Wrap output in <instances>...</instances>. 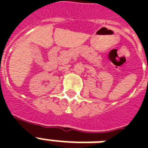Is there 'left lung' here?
Instances as JSON below:
<instances>
[{
    "label": "left lung",
    "instance_id": "1",
    "mask_svg": "<svg viewBox=\"0 0 148 148\" xmlns=\"http://www.w3.org/2000/svg\"><path fill=\"white\" fill-rule=\"evenodd\" d=\"M147 69H148V67H147Z\"/></svg>",
    "mask_w": 148,
    "mask_h": 148
}]
</instances>
